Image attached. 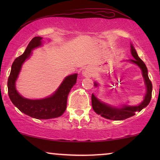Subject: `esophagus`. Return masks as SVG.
<instances>
[{"instance_id": "esophagus-1", "label": "esophagus", "mask_w": 160, "mask_h": 160, "mask_svg": "<svg viewBox=\"0 0 160 160\" xmlns=\"http://www.w3.org/2000/svg\"><path fill=\"white\" fill-rule=\"evenodd\" d=\"M83 75L86 76V77H90V76H92V72L90 69L87 68L83 71Z\"/></svg>"}]
</instances>
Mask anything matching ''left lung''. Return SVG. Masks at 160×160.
<instances>
[{
    "instance_id": "obj_1",
    "label": "left lung",
    "mask_w": 160,
    "mask_h": 160,
    "mask_svg": "<svg viewBox=\"0 0 160 160\" xmlns=\"http://www.w3.org/2000/svg\"><path fill=\"white\" fill-rule=\"evenodd\" d=\"M130 47L131 54H132L134 59L130 60V62L136 64L141 70L142 75H143L144 82H145V85L146 87V95L144 97L143 102L138 106H132L124 105L122 107L117 108V107L109 106V105L103 102H101L92 94V106L93 110L98 114L106 118V119L118 121V120H124L128 119L129 117H132L135 114L136 111H141L142 109L147 106L150 102L151 98H152V84L149 78H148L147 68H146L145 63L143 62V60L138 55L132 44H131ZM95 86H98V84L96 82L95 83Z\"/></svg>"
}]
</instances>
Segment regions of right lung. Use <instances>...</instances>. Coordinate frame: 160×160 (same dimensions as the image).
Here are the masks:
<instances>
[{"instance_id":"add662e5","label":"right lung","mask_w":160,"mask_h":160,"mask_svg":"<svg viewBox=\"0 0 160 160\" xmlns=\"http://www.w3.org/2000/svg\"><path fill=\"white\" fill-rule=\"evenodd\" d=\"M43 38L35 37L28 43L24 53L15 59L12 65L8 79V93L11 101L21 112L38 119H49L62 115L67 106L68 95L76 83L77 73L68 76L62 84L49 97L39 100H30L23 98L17 91L15 82L20 72L22 65L31 55L35 48L40 47Z\"/></svg>"}]
</instances>
